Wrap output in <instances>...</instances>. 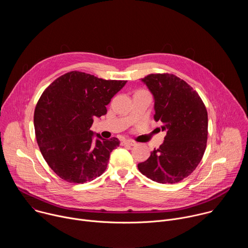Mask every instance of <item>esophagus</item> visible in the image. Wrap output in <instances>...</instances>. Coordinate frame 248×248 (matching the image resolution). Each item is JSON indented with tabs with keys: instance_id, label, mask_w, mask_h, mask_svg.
I'll return each mask as SVG.
<instances>
[{
	"instance_id": "1",
	"label": "esophagus",
	"mask_w": 248,
	"mask_h": 248,
	"mask_svg": "<svg viewBox=\"0 0 248 248\" xmlns=\"http://www.w3.org/2000/svg\"><path fill=\"white\" fill-rule=\"evenodd\" d=\"M123 144H124V145L133 146V145H135V142H134V141H132V140H124V141H123Z\"/></svg>"
}]
</instances>
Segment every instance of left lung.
<instances>
[{"label": "left lung", "instance_id": "obj_1", "mask_svg": "<svg viewBox=\"0 0 248 248\" xmlns=\"http://www.w3.org/2000/svg\"><path fill=\"white\" fill-rule=\"evenodd\" d=\"M155 99L156 122L166 130L164 143L137 165L139 171L160 184H175L200 163L207 145L208 115L198 93L172 74H151L142 78Z\"/></svg>", "mask_w": 248, "mask_h": 248}]
</instances>
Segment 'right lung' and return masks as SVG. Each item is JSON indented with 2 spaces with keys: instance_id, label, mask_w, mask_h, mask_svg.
Segmentation results:
<instances>
[{
  "instance_id": "right-lung-1",
  "label": "right lung",
  "mask_w": 248,
  "mask_h": 248,
  "mask_svg": "<svg viewBox=\"0 0 248 248\" xmlns=\"http://www.w3.org/2000/svg\"><path fill=\"white\" fill-rule=\"evenodd\" d=\"M126 80H106L82 72H69L42 93L34 111V128L43 158L60 178L84 184L107 169L117 137L104 139L90 130L94 118L107 114L111 99Z\"/></svg>"
}]
</instances>
